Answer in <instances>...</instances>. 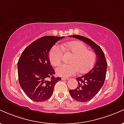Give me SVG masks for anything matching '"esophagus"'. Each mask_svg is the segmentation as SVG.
Instances as JSON below:
<instances>
[{
    "label": "esophagus",
    "instance_id": "esophagus-1",
    "mask_svg": "<svg viewBox=\"0 0 124 124\" xmlns=\"http://www.w3.org/2000/svg\"><path fill=\"white\" fill-rule=\"evenodd\" d=\"M69 79V78H65V77H62V80H67Z\"/></svg>",
    "mask_w": 124,
    "mask_h": 124
}]
</instances>
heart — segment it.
Wrapping results in <instances>:
<instances>
[{
    "mask_svg": "<svg viewBox=\"0 0 124 124\" xmlns=\"http://www.w3.org/2000/svg\"><path fill=\"white\" fill-rule=\"evenodd\" d=\"M61 46L54 45L49 52V59L54 66L60 65L63 52H70L73 55L71 58V64H63L56 68V72L61 76L69 77L75 75L79 71L80 73H86L93 68L96 61V55L93 51L88 50L85 44L78 41L63 44Z\"/></svg>",
    "mask_w": 124,
    "mask_h": 124,
    "instance_id": "obj_1",
    "label": "heart"
}]
</instances>
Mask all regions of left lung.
<instances>
[{
    "mask_svg": "<svg viewBox=\"0 0 124 124\" xmlns=\"http://www.w3.org/2000/svg\"><path fill=\"white\" fill-rule=\"evenodd\" d=\"M90 45L97 55L95 66L87 73L76 78L78 86L76 89L69 90L71 97L80 102H87L94 97L103 86L106 79L107 63L100 46L92 39L79 35H70Z\"/></svg>",
    "mask_w": 124,
    "mask_h": 124,
    "instance_id": "1",
    "label": "left lung"
}]
</instances>
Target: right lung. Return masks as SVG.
<instances>
[{"mask_svg":"<svg viewBox=\"0 0 124 124\" xmlns=\"http://www.w3.org/2000/svg\"><path fill=\"white\" fill-rule=\"evenodd\" d=\"M64 37L44 36L25 48L17 63L19 84L32 101H43L53 94L54 86L61 78L55 72L49 59V52L58 41Z\"/></svg>","mask_w":124,"mask_h":124,"instance_id":"add662e5","label":"right lung"}]
</instances>
